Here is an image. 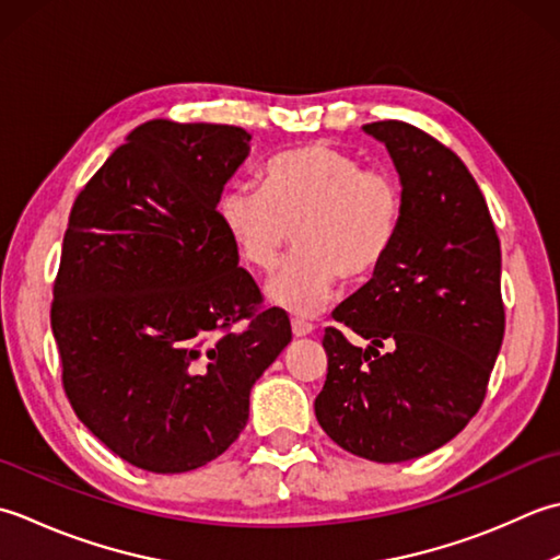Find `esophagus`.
Returning <instances> with one entry per match:
<instances>
[{
    "label": "esophagus",
    "mask_w": 560,
    "mask_h": 560,
    "mask_svg": "<svg viewBox=\"0 0 560 560\" xmlns=\"http://www.w3.org/2000/svg\"><path fill=\"white\" fill-rule=\"evenodd\" d=\"M312 330H314V326H312L310 322H304V318H292V334H294L296 338L310 336Z\"/></svg>",
    "instance_id": "34e87169"
}]
</instances>
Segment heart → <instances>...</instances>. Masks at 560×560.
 I'll return each mask as SVG.
<instances>
[{
  "label": "heart",
  "instance_id": "1",
  "mask_svg": "<svg viewBox=\"0 0 560 560\" xmlns=\"http://www.w3.org/2000/svg\"><path fill=\"white\" fill-rule=\"evenodd\" d=\"M260 188H226L217 214L258 272L276 270L294 236L300 248L268 282V300L294 314L322 310L338 278L370 280L401 230L406 192L398 176L362 166L334 144L312 142L270 156Z\"/></svg>",
  "mask_w": 560,
  "mask_h": 560
}]
</instances>
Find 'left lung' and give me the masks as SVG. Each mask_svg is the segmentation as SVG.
Returning a JSON list of instances; mask_svg holds the SVG:
<instances>
[{"label": "left lung", "instance_id": "1", "mask_svg": "<svg viewBox=\"0 0 560 560\" xmlns=\"http://www.w3.org/2000/svg\"><path fill=\"white\" fill-rule=\"evenodd\" d=\"M389 150L406 208L386 264L334 312L318 425L362 459L396 464L466 428L503 346L500 238L481 188L450 147L401 120L364 125Z\"/></svg>", "mask_w": 560, "mask_h": 560}]
</instances>
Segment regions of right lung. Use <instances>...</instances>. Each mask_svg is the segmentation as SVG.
Returning a JSON list of instances; mask_svg holds the SVG:
<instances>
[{"mask_svg":"<svg viewBox=\"0 0 560 560\" xmlns=\"http://www.w3.org/2000/svg\"><path fill=\"white\" fill-rule=\"evenodd\" d=\"M236 125L150 120L79 192L50 326L77 418L137 469L217 459L292 340L217 214L248 154Z\"/></svg>","mask_w":560,"mask_h":560,"instance_id":"obj_1","label":"right lung"}]
</instances>
